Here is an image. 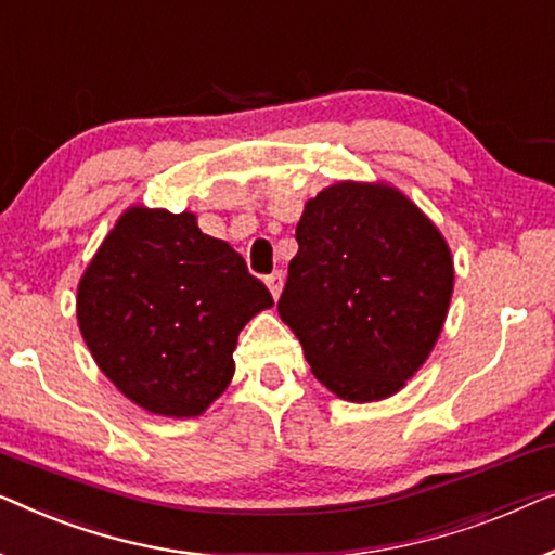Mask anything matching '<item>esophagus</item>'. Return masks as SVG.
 Listing matches in <instances>:
<instances>
[{
  "mask_svg": "<svg viewBox=\"0 0 555 555\" xmlns=\"http://www.w3.org/2000/svg\"><path fill=\"white\" fill-rule=\"evenodd\" d=\"M267 286H269L271 296H274V299H279L281 288H284V274H281V271H274V274L267 276Z\"/></svg>",
  "mask_w": 555,
  "mask_h": 555,
  "instance_id": "esophagus-1",
  "label": "esophagus"
}]
</instances>
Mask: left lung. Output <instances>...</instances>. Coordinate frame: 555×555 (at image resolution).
<instances>
[{
    "mask_svg": "<svg viewBox=\"0 0 555 555\" xmlns=\"http://www.w3.org/2000/svg\"><path fill=\"white\" fill-rule=\"evenodd\" d=\"M279 317L347 402L400 392L440 339L455 267L440 229L392 183L337 181L296 223Z\"/></svg>",
    "mask_w": 555,
    "mask_h": 555,
    "instance_id": "8db88e82",
    "label": "left lung"
}]
</instances>
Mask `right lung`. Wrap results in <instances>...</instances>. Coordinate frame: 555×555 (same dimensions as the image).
I'll list each match as a JSON object with an SVG mask.
<instances>
[{"mask_svg": "<svg viewBox=\"0 0 555 555\" xmlns=\"http://www.w3.org/2000/svg\"><path fill=\"white\" fill-rule=\"evenodd\" d=\"M274 307L193 210L125 208L77 284V324L100 372L153 415L198 417L231 385L238 332Z\"/></svg>", "mask_w": 555, "mask_h": 555, "instance_id": "1", "label": "right lung"}]
</instances>
